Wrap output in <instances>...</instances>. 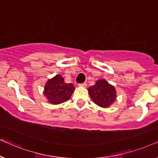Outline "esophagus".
Returning <instances> with one entry per match:
<instances>
[{
	"label": "esophagus",
	"instance_id": "34e87169",
	"mask_svg": "<svg viewBox=\"0 0 158 158\" xmlns=\"http://www.w3.org/2000/svg\"><path fill=\"white\" fill-rule=\"evenodd\" d=\"M79 87H87V84H86V83L79 84Z\"/></svg>",
	"mask_w": 158,
	"mask_h": 158
}]
</instances>
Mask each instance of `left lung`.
<instances>
[{
	"label": "left lung",
	"mask_w": 158,
	"mask_h": 158,
	"mask_svg": "<svg viewBox=\"0 0 158 158\" xmlns=\"http://www.w3.org/2000/svg\"><path fill=\"white\" fill-rule=\"evenodd\" d=\"M90 98L94 103L101 108H108L116 100V90L115 87L106 79H101L88 89Z\"/></svg>",
	"instance_id": "8db88e82"
}]
</instances>
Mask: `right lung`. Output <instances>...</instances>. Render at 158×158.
I'll list each match as a JSON object with an SVG mask.
<instances>
[{
    "label": "right lung",
    "mask_w": 158,
    "mask_h": 158,
    "mask_svg": "<svg viewBox=\"0 0 158 158\" xmlns=\"http://www.w3.org/2000/svg\"><path fill=\"white\" fill-rule=\"evenodd\" d=\"M75 87L72 84H66L61 75L57 74L49 79L44 87L43 94L52 105L66 102L72 95Z\"/></svg>",
    "instance_id": "obj_1"
}]
</instances>
